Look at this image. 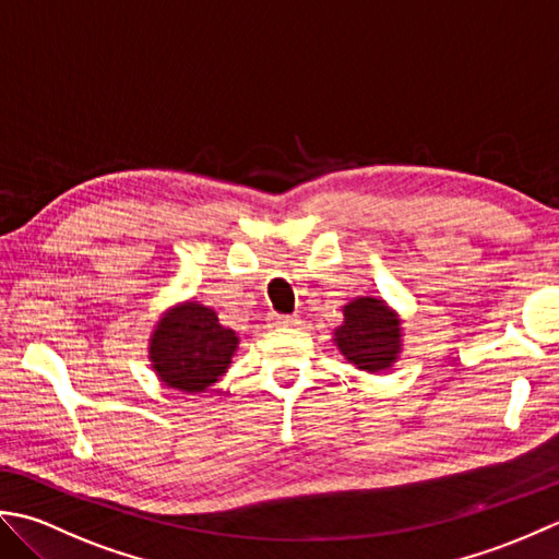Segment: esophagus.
Returning <instances> with one entry per match:
<instances>
[{"label": "esophagus", "mask_w": 559, "mask_h": 559, "mask_svg": "<svg viewBox=\"0 0 559 559\" xmlns=\"http://www.w3.org/2000/svg\"><path fill=\"white\" fill-rule=\"evenodd\" d=\"M270 321H272V325H294L296 323V318H292V316H272L270 318Z\"/></svg>", "instance_id": "obj_1"}]
</instances>
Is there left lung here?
<instances>
[{
  "label": "left lung",
  "instance_id": "1",
  "mask_svg": "<svg viewBox=\"0 0 559 559\" xmlns=\"http://www.w3.org/2000/svg\"><path fill=\"white\" fill-rule=\"evenodd\" d=\"M345 321L335 343L345 359L361 371H383L401 352V321L381 299L361 296L345 306Z\"/></svg>",
  "mask_w": 559,
  "mask_h": 559
}]
</instances>
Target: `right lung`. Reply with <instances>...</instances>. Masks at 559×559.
I'll list each match as a JSON object with an SVG mask.
<instances>
[{"instance_id":"obj_1","label":"right lung","mask_w":559,"mask_h":559,"mask_svg":"<svg viewBox=\"0 0 559 559\" xmlns=\"http://www.w3.org/2000/svg\"><path fill=\"white\" fill-rule=\"evenodd\" d=\"M236 345V333L224 328L212 309L188 301L158 321L150 359L158 379L170 389L202 393L229 369Z\"/></svg>"}]
</instances>
